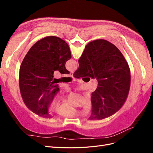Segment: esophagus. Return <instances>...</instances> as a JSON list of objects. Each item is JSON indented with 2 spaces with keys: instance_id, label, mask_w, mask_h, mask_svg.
Returning a JSON list of instances; mask_svg holds the SVG:
<instances>
[{
  "instance_id": "1",
  "label": "esophagus",
  "mask_w": 153,
  "mask_h": 153,
  "mask_svg": "<svg viewBox=\"0 0 153 153\" xmlns=\"http://www.w3.org/2000/svg\"><path fill=\"white\" fill-rule=\"evenodd\" d=\"M70 76L71 77H73V72H71L70 73Z\"/></svg>"
}]
</instances>
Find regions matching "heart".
I'll return each instance as SVG.
<instances>
[{
	"label": "heart",
	"mask_w": 153,
	"mask_h": 153,
	"mask_svg": "<svg viewBox=\"0 0 153 153\" xmlns=\"http://www.w3.org/2000/svg\"><path fill=\"white\" fill-rule=\"evenodd\" d=\"M62 101H64V100L61 98L55 100L54 101V102L53 103V107H57L59 104L62 102ZM84 109L86 112H89L91 110L92 101L90 98H88L86 100L84 105ZM57 113L59 115H61V116L67 118L76 117L78 115H79L80 114L68 103H64L61 106H60L57 110Z\"/></svg>",
	"instance_id": "b5f03b06"
}]
</instances>
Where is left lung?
Segmentation results:
<instances>
[{
  "mask_svg": "<svg viewBox=\"0 0 153 153\" xmlns=\"http://www.w3.org/2000/svg\"><path fill=\"white\" fill-rule=\"evenodd\" d=\"M71 58L68 43L56 36L45 37L30 48L21 64L19 85L24 102L32 112L51 117L48 109L59 91L53 72L69 74L65 64Z\"/></svg>",
  "mask_w": 153,
  "mask_h": 153,
  "instance_id": "1",
  "label": "left lung"
}]
</instances>
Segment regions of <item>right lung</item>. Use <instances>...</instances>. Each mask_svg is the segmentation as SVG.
<instances>
[{
  "mask_svg": "<svg viewBox=\"0 0 153 153\" xmlns=\"http://www.w3.org/2000/svg\"><path fill=\"white\" fill-rule=\"evenodd\" d=\"M78 64L74 77L90 76L98 82L91 96L89 119H103L117 112L126 100L131 82L129 66L120 50L108 41L94 40L86 45Z\"/></svg>",
  "mask_w": 153,
  "mask_h": 153,
  "instance_id": "right-lung-1",
  "label": "right lung"
}]
</instances>
